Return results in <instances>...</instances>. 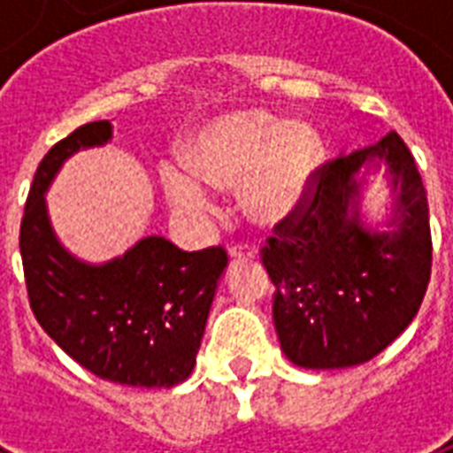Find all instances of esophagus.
I'll return each instance as SVG.
<instances>
[{"mask_svg": "<svg viewBox=\"0 0 453 453\" xmlns=\"http://www.w3.org/2000/svg\"><path fill=\"white\" fill-rule=\"evenodd\" d=\"M254 258H258V251L254 247H247V244L230 247V261H254Z\"/></svg>", "mask_w": 453, "mask_h": 453, "instance_id": "1", "label": "esophagus"}]
</instances>
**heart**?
<instances>
[{
	"label": "heart",
	"mask_w": 453,
	"mask_h": 453,
	"mask_svg": "<svg viewBox=\"0 0 453 453\" xmlns=\"http://www.w3.org/2000/svg\"><path fill=\"white\" fill-rule=\"evenodd\" d=\"M182 164L159 171L164 197L185 213H204L209 190L242 188V206L258 227H280L301 213L324 164L322 138L263 110L213 117L188 141Z\"/></svg>",
	"instance_id": "obj_1"
}]
</instances>
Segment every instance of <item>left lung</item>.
Here are the masks:
<instances>
[{
	"instance_id": "8db88e82",
	"label": "left lung",
	"mask_w": 453,
	"mask_h": 453,
	"mask_svg": "<svg viewBox=\"0 0 453 453\" xmlns=\"http://www.w3.org/2000/svg\"><path fill=\"white\" fill-rule=\"evenodd\" d=\"M379 170L391 204L372 224L361 202ZM430 263L428 197L404 141L390 131L376 145L336 157L319 171L308 206L263 249L282 352L303 369L369 362L416 317Z\"/></svg>"
}]
</instances>
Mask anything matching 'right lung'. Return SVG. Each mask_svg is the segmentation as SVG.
Here are the masks:
<instances>
[{
    "label": "right lung",
    "mask_w": 453,
    "mask_h": 453,
    "mask_svg": "<svg viewBox=\"0 0 453 453\" xmlns=\"http://www.w3.org/2000/svg\"><path fill=\"white\" fill-rule=\"evenodd\" d=\"M110 141L108 119L84 124L39 164L20 223L27 296L42 329L91 373L122 386L173 388L195 369L227 256L220 247L183 251L157 234L105 263L67 251L46 192L70 157Z\"/></svg>",
    "instance_id": "right-lung-1"
}]
</instances>
